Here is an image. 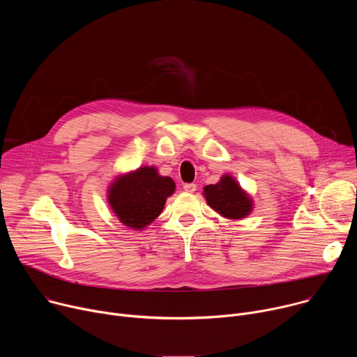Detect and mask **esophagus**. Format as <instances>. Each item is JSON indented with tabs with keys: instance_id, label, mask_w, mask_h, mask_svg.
<instances>
[{
	"instance_id": "1",
	"label": "esophagus",
	"mask_w": 357,
	"mask_h": 357,
	"mask_svg": "<svg viewBox=\"0 0 357 357\" xmlns=\"http://www.w3.org/2000/svg\"><path fill=\"white\" fill-rule=\"evenodd\" d=\"M183 189H185V192H188V193H193V192L196 190V185H195V183H185V185H183Z\"/></svg>"
}]
</instances>
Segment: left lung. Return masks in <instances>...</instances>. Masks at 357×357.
<instances>
[{
    "label": "left lung",
    "mask_w": 357,
    "mask_h": 357,
    "mask_svg": "<svg viewBox=\"0 0 357 357\" xmlns=\"http://www.w3.org/2000/svg\"><path fill=\"white\" fill-rule=\"evenodd\" d=\"M203 192L209 206L227 219H243L252 209L251 199L229 175H225L216 185L205 186Z\"/></svg>",
    "instance_id": "8db88e82"
}]
</instances>
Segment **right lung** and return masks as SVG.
I'll list each match as a JSON object with an SVG mask.
<instances>
[{
  "label": "right lung",
  "mask_w": 357,
  "mask_h": 357,
  "mask_svg": "<svg viewBox=\"0 0 357 357\" xmlns=\"http://www.w3.org/2000/svg\"><path fill=\"white\" fill-rule=\"evenodd\" d=\"M175 190L169 176L158 175L154 167H142L123 175L109 188V203L126 226L141 230L154 222Z\"/></svg>",
  "instance_id": "obj_1"
}]
</instances>
